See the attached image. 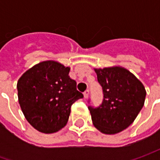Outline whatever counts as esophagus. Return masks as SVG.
Returning <instances> with one entry per match:
<instances>
[{"mask_svg":"<svg viewBox=\"0 0 160 160\" xmlns=\"http://www.w3.org/2000/svg\"><path fill=\"white\" fill-rule=\"evenodd\" d=\"M88 96H89V90H86V91L83 92V97H84V99H87Z\"/></svg>","mask_w":160,"mask_h":160,"instance_id":"esophagus-1","label":"esophagus"}]
</instances>
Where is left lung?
Wrapping results in <instances>:
<instances>
[{
    "label": "left lung",
    "mask_w": 160,
    "mask_h": 160,
    "mask_svg": "<svg viewBox=\"0 0 160 160\" xmlns=\"http://www.w3.org/2000/svg\"><path fill=\"white\" fill-rule=\"evenodd\" d=\"M103 92L98 108L89 106L92 124L100 132L115 134L126 129L144 105L146 90L133 74L122 67L94 68Z\"/></svg>",
    "instance_id": "obj_1"
}]
</instances>
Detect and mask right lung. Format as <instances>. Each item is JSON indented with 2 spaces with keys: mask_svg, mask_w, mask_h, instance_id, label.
<instances>
[{
  "mask_svg": "<svg viewBox=\"0 0 160 160\" xmlns=\"http://www.w3.org/2000/svg\"><path fill=\"white\" fill-rule=\"evenodd\" d=\"M70 68L46 60L27 70L17 83L18 102L28 123L41 132L52 133L68 123L72 104L82 99Z\"/></svg>",
  "mask_w": 160,
  "mask_h": 160,
  "instance_id": "add662e5",
  "label": "right lung"
}]
</instances>
